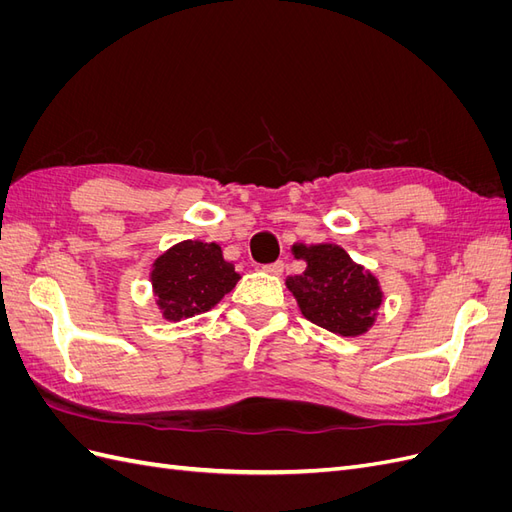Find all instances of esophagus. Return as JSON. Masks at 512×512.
<instances>
[{
    "mask_svg": "<svg viewBox=\"0 0 512 512\" xmlns=\"http://www.w3.org/2000/svg\"><path fill=\"white\" fill-rule=\"evenodd\" d=\"M265 271H267L269 275H282V273H284V262H282V260L271 262V265L265 267Z\"/></svg>",
    "mask_w": 512,
    "mask_h": 512,
    "instance_id": "34e87169",
    "label": "esophagus"
}]
</instances>
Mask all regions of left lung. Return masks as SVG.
Listing matches in <instances>:
<instances>
[{
  "label": "left lung",
  "mask_w": 512,
  "mask_h": 512,
  "mask_svg": "<svg viewBox=\"0 0 512 512\" xmlns=\"http://www.w3.org/2000/svg\"><path fill=\"white\" fill-rule=\"evenodd\" d=\"M292 254L307 267L286 277V288L309 322L342 337H359L374 327L384 301L374 273L335 243H294Z\"/></svg>",
  "instance_id": "left-lung-1"
}]
</instances>
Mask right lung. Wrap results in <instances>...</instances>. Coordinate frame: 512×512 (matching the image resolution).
I'll list each match as a JSON object with an SVG mask.
<instances>
[{"mask_svg": "<svg viewBox=\"0 0 512 512\" xmlns=\"http://www.w3.org/2000/svg\"><path fill=\"white\" fill-rule=\"evenodd\" d=\"M149 280L162 318L179 322L218 305L241 273L224 258L220 243L185 239L156 258Z\"/></svg>", "mask_w": 512, "mask_h": 512, "instance_id": "1", "label": "right lung"}]
</instances>
